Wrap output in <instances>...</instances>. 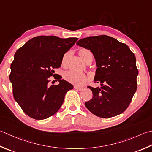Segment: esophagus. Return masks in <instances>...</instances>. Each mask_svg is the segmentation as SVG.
Instances as JSON below:
<instances>
[{
	"mask_svg": "<svg viewBox=\"0 0 152 152\" xmlns=\"http://www.w3.org/2000/svg\"><path fill=\"white\" fill-rule=\"evenodd\" d=\"M74 89L78 91H81L82 90H83V88L82 87H78V86H74Z\"/></svg>",
	"mask_w": 152,
	"mask_h": 152,
	"instance_id": "esophagus-1",
	"label": "esophagus"
}]
</instances>
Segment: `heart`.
<instances>
[{
  "label": "heart",
  "mask_w": 152,
  "mask_h": 152,
  "mask_svg": "<svg viewBox=\"0 0 152 152\" xmlns=\"http://www.w3.org/2000/svg\"><path fill=\"white\" fill-rule=\"evenodd\" d=\"M88 51H89V50L86 49H82L80 50L79 55L82 59L83 54ZM66 58L67 55H65L63 56V58H62V64H65V62L66 61ZM64 78L68 82L76 86H82L86 82V80H87V76H86L84 73L75 70H70L67 71L64 74Z\"/></svg>",
  "instance_id": "obj_1"
}]
</instances>
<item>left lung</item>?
<instances>
[{
  "label": "left lung",
  "instance_id": "1",
  "mask_svg": "<svg viewBox=\"0 0 152 152\" xmlns=\"http://www.w3.org/2000/svg\"><path fill=\"white\" fill-rule=\"evenodd\" d=\"M76 45L93 54L97 66L94 80L100 84L96 88L88 87L93 97L85 103L86 108L102 118L121 114L137 88L134 54L126 44L107 35L82 38Z\"/></svg>",
  "mask_w": 152,
  "mask_h": 152
}]
</instances>
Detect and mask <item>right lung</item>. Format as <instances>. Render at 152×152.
<instances>
[{
    "instance_id": "obj_1",
    "label": "right lung",
    "mask_w": 152,
    "mask_h": 152,
    "mask_svg": "<svg viewBox=\"0 0 152 152\" xmlns=\"http://www.w3.org/2000/svg\"><path fill=\"white\" fill-rule=\"evenodd\" d=\"M78 40L55 35L31 39L17 50L12 62L10 81L13 96L23 111L37 120L55 114L63 103L65 94L73 86L61 76L58 85L49 86L54 68L61 66L64 55Z\"/></svg>"
}]
</instances>
